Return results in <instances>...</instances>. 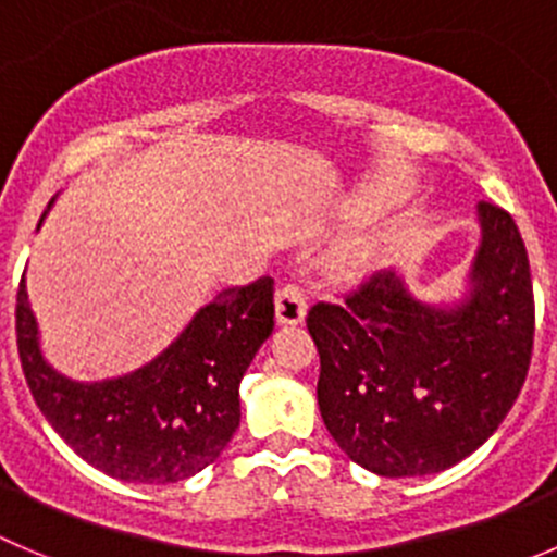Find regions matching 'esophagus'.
<instances>
[{"mask_svg":"<svg viewBox=\"0 0 557 557\" xmlns=\"http://www.w3.org/2000/svg\"><path fill=\"white\" fill-rule=\"evenodd\" d=\"M275 317L282 325H298L306 317V293L298 282H284L275 289Z\"/></svg>","mask_w":557,"mask_h":557,"instance_id":"1","label":"esophagus"}]
</instances>
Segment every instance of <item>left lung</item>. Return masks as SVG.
<instances>
[{
	"mask_svg": "<svg viewBox=\"0 0 557 557\" xmlns=\"http://www.w3.org/2000/svg\"><path fill=\"white\" fill-rule=\"evenodd\" d=\"M479 219L473 289L459 309L418 304L380 270L306 317L322 421L352 462L385 479L462 462L525 385L536 331L525 243L497 205L481 202Z\"/></svg>",
	"mask_w": 557,
	"mask_h": 557,
	"instance_id": "left-lung-1",
	"label": "left lung"
}]
</instances>
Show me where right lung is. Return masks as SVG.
Listing matches in <instances>:
<instances>
[{
    "label": "right lung",
    "instance_id": "obj_1",
    "mask_svg": "<svg viewBox=\"0 0 557 557\" xmlns=\"http://www.w3.org/2000/svg\"><path fill=\"white\" fill-rule=\"evenodd\" d=\"M273 314V278L262 275L215 295L139 372L73 383L44 361L21 278L15 336L37 407L78 457L120 481L174 484L213 465L240 426V380Z\"/></svg>",
    "mask_w": 557,
    "mask_h": 557
}]
</instances>
